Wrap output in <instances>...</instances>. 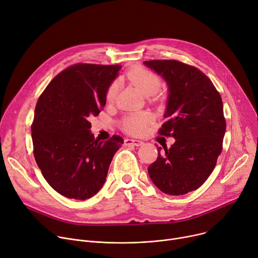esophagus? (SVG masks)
<instances>
[{"label":"esophagus","mask_w":258,"mask_h":258,"mask_svg":"<svg viewBox=\"0 0 258 258\" xmlns=\"http://www.w3.org/2000/svg\"><path fill=\"white\" fill-rule=\"evenodd\" d=\"M124 144H125V145H134V146H141V145L143 144V142L140 141V140L125 139V140H124Z\"/></svg>","instance_id":"obj_1"}]
</instances>
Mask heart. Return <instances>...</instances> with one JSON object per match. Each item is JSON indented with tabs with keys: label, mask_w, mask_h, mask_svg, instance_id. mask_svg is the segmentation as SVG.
I'll return each instance as SVG.
<instances>
[{
	"label": "heart",
	"mask_w": 258,
	"mask_h": 258,
	"mask_svg": "<svg viewBox=\"0 0 258 258\" xmlns=\"http://www.w3.org/2000/svg\"><path fill=\"white\" fill-rule=\"evenodd\" d=\"M126 78L145 96L156 95L161 87L159 77L146 69H134L126 74ZM117 90H118V83L114 81L110 84V86L107 89V102H112L115 99L117 95ZM150 119L151 117L149 113L138 112L125 116L122 120V123L124 130L130 134L140 135L145 131L146 125L150 121Z\"/></svg>",
	"instance_id": "1"
}]
</instances>
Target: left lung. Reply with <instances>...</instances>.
Returning a JSON list of instances; mask_svg holds the SVG:
<instances>
[{
    "mask_svg": "<svg viewBox=\"0 0 258 258\" xmlns=\"http://www.w3.org/2000/svg\"><path fill=\"white\" fill-rule=\"evenodd\" d=\"M169 86L165 118L158 134L173 137L171 148L157 147L148 174L158 189L182 196L201 187L213 172L222 151L226 122L214 84L196 67L176 59L144 61Z\"/></svg>",
    "mask_w": 258,
    "mask_h": 258,
    "instance_id": "8db88e82",
    "label": "left lung"
}]
</instances>
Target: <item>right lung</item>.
Listing matches in <instances>:
<instances>
[{
    "mask_svg": "<svg viewBox=\"0 0 258 258\" xmlns=\"http://www.w3.org/2000/svg\"><path fill=\"white\" fill-rule=\"evenodd\" d=\"M120 64L75 63L56 75L40 96L32 123L34 156L43 177L61 196L86 200L104 185L120 136L99 141L89 116L106 105Z\"/></svg>",
    "mask_w": 258,
    "mask_h": 258,
    "instance_id": "right-lung-1",
    "label": "right lung"
}]
</instances>
